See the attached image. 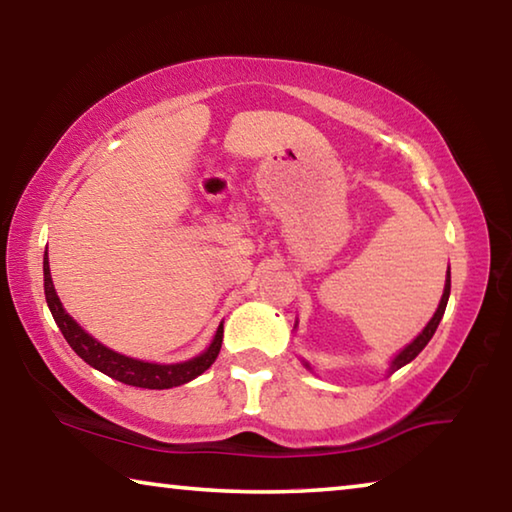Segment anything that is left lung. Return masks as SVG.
Returning a JSON list of instances; mask_svg holds the SVG:
<instances>
[{"label": "left lung", "mask_w": 512, "mask_h": 512, "mask_svg": "<svg viewBox=\"0 0 512 512\" xmlns=\"http://www.w3.org/2000/svg\"><path fill=\"white\" fill-rule=\"evenodd\" d=\"M449 289H452V277H449V271H447L445 293H443V298H440V305H438V309H436V314H433V318L429 320L427 327L422 329V334L418 336V339H415L411 345H406V348H404V350H402L400 354H397V357L393 359V366H391V370H393V372H395V370H400L402 366H406V363H409V361H413L415 357H418V354L424 350V345H427V343L431 341V336L436 334L440 318H443V314H445V307H447V300H449Z\"/></svg>", "instance_id": "left-lung-1"}]
</instances>
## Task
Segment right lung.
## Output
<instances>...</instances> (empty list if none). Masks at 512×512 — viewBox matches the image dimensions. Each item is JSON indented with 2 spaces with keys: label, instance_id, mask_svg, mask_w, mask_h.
Listing matches in <instances>:
<instances>
[{
  "label": "right lung",
  "instance_id": "1",
  "mask_svg": "<svg viewBox=\"0 0 512 512\" xmlns=\"http://www.w3.org/2000/svg\"><path fill=\"white\" fill-rule=\"evenodd\" d=\"M42 268H45L47 305L51 309V316H54V320H56V325L60 327V332H63L65 341L72 345V350L79 354L85 363H90L92 368H97L99 372H103V375H108V377L117 379V381H121V384H128V386L162 391V388L187 384V381H192L198 375H203V372L216 361V357H219L221 343H223V325H219V329H216L212 345L201 354V357L185 361V363H173V366H160V363L137 361L131 357H124V354L108 350L106 345H101L97 339H92L88 332H83V329L76 325V320L67 314L63 305H60L56 289H54V282H51L47 253H45V262H42Z\"/></svg>",
  "mask_w": 512,
  "mask_h": 512
}]
</instances>
